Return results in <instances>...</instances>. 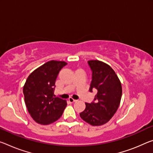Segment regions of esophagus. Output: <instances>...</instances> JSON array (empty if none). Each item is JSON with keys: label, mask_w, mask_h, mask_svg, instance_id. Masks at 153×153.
<instances>
[{"label": "esophagus", "mask_w": 153, "mask_h": 153, "mask_svg": "<svg viewBox=\"0 0 153 153\" xmlns=\"http://www.w3.org/2000/svg\"><path fill=\"white\" fill-rule=\"evenodd\" d=\"M68 101H69V103H74V102H76L77 100H76V99H73V98L71 97V98H69V99H68Z\"/></svg>", "instance_id": "obj_1"}]
</instances>
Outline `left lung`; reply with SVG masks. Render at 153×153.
Instances as JSON below:
<instances>
[{
    "mask_svg": "<svg viewBox=\"0 0 153 153\" xmlns=\"http://www.w3.org/2000/svg\"><path fill=\"white\" fill-rule=\"evenodd\" d=\"M92 71L90 92L97 90L94 102L86 103V108L79 116L88 124L100 126L107 123L119 107L122 86L117 75L110 65L97 60H88Z\"/></svg>",
    "mask_w": 153,
    "mask_h": 153,
    "instance_id": "left-lung-1",
    "label": "left lung"
}]
</instances>
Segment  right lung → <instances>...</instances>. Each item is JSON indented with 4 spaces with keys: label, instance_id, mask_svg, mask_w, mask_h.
Returning a JSON list of instances; mask_svg holds the SVG:
<instances>
[{
    "label": "right lung",
    "instance_id": "1",
    "mask_svg": "<svg viewBox=\"0 0 153 153\" xmlns=\"http://www.w3.org/2000/svg\"><path fill=\"white\" fill-rule=\"evenodd\" d=\"M67 63L50 60L29 75L23 87L26 106L33 119L46 125L62 116L67 106L66 100L54 97L56 79L59 71Z\"/></svg>",
    "mask_w": 153,
    "mask_h": 153
}]
</instances>
